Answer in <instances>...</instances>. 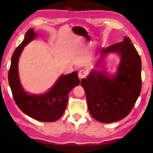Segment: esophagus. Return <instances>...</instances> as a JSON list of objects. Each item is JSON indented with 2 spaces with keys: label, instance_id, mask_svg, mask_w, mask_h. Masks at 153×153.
I'll return each instance as SVG.
<instances>
[{
  "label": "esophagus",
  "instance_id": "1",
  "mask_svg": "<svg viewBox=\"0 0 153 153\" xmlns=\"http://www.w3.org/2000/svg\"><path fill=\"white\" fill-rule=\"evenodd\" d=\"M87 76V71L86 70H81L79 73H78V77L79 79H82V78H85L86 76Z\"/></svg>",
  "mask_w": 153,
  "mask_h": 153
}]
</instances>
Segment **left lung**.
I'll use <instances>...</instances> for the list:
<instances>
[{
	"mask_svg": "<svg viewBox=\"0 0 153 153\" xmlns=\"http://www.w3.org/2000/svg\"><path fill=\"white\" fill-rule=\"evenodd\" d=\"M100 51L102 56L111 53L120 55L118 74L110 79L106 74L93 71L87 79H82L81 85L91 115L107 123L124 118L134 108L141 91V60L127 37Z\"/></svg>",
	"mask_w": 153,
	"mask_h": 153,
	"instance_id": "obj_1",
	"label": "left lung"
}]
</instances>
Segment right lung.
Segmentation results:
<instances>
[{"instance_id":"1","label":"right lung","mask_w":153,"mask_h":153,"mask_svg":"<svg viewBox=\"0 0 153 153\" xmlns=\"http://www.w3.org/2000/svg\"><path fill=\"white\" fill-rule=\"evenodd\" d=\"M33 29L25 33L24 40L13 53L8 71V82L12 96L18 108L31 118L38 121L50 122L59 119L63 114L68 101V94L80 81L77 71L61 76L48 93L42 95H30L22 89L19 82L18 63L24 47L36 37Z\"/></svg>"}]
</instances>
